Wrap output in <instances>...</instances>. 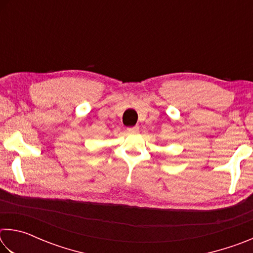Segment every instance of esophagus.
<instances>
[{
    "label": "esophagus",
    "mask_w": 253,
    "mask_h": 253,
    "mask_svg": "<svg viewBox=\"0 0 253 253\" xmlns=\"http://www.w3.org/2000/svg\"><path fill=\"white\" fill-rule=\"evenodd\" d=\"M139 130V127L138 126H134V127H129L127 128V131L129 132V134H137Z\"/></svg>",
    "instance_id": "esophagus-1"
}]
</instances>
